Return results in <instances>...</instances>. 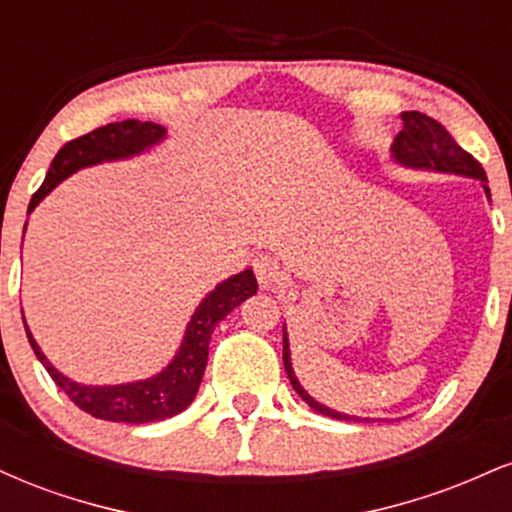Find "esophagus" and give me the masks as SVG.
Segmentation results:
<instances>
[{"instance_id":"obj_1","label":"esophagus","mask_w":512,"mask_h":512,"mask_svg":"<svg viewBox=\"0 0 512 512\" xmlns=\"http://www.w3.org/2000/svg\"><path fill=\"white\" fill-rule=\"evenodd\" d=\"M252 267H255L257 284H260V289H264V291H274L276 286L281 284V279H284V272H281L279 262L269 255L255 257Z\"/></svg>"}]
</instances>
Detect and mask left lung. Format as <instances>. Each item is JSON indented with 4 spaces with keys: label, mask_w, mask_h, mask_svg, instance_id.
I'll return each instance as SVG.
<instances>
[{
    "label": "left lung",
    "mask_w": 512,
    "mask_h": 512,
    "mask_svg": "<svg viewBox=\"0 0 512 512\" xmlns=\"http://www.w3.org/2000/svg\"><path fill=\"white\" fill-rule=\"evenodd\" d=\"M402 122H404L402 132L397 134L395 142L390 146L395 163L411 170H431V173H450V175H462V178L481 180V187H484L486 197H491L489 187H486V173L484 168H481V163L472 154H467V151H464L462 146L450 137V132L440 125V122H436L433 117H428L424 113H416V110L402 113ZM284 368H286V375H289L293 390H296L303 402L308 404L310 409H315L317 414H325L330 416V419H339V421H370V419H361V416L342 414V411L325 407V404H320L317 399H313L303 390V385L298 383L296 373H293L286 327H284Z\"/></svg>",
    "instance_id": "obj_1"
}]
</instances>
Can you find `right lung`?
I'll use <instances>...</instances> for the list:
<instances>
[{
	"mask_svg": "<svg viewBox=\"0 0 512 512\" xmlns=\"http://www.w3.org/2000/svg\"><path fill=\"white\" fill-rule=\"evenodd\" d=\"M163 139H166V127L139 120L110 122V125L93 129L84 137L72 139L57 151L55 161L50 163L48 175H45V182L28 204V214L76 170L98 166L105 161H125V158L154 149ZM23 233H26V226H23ZM252 293H257V279L252 269H243L240 274L228 276L226 281L216 284V289L209 291L192 313L173 361L151 378L122 385H84L67 378L40 351L26 320H23V327H26L28 342H31L38 361L43 363L55 385L72 399L76 407L96 416V419L115 421V424H154V421L170 419V416L190 407L199 383H202L204 368H207L209 339L214 334V327Z\"/></svg>",
	"mask_w": 512,
	"mask_h": 512,
	"instance_id": "add662e5",
	"label": "right lung"
}]
</instances>
